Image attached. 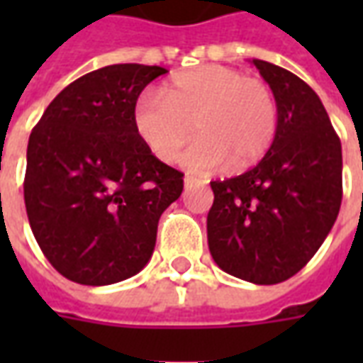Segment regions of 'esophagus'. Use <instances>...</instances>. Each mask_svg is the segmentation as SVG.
I'll return each mask as SVG.
<instances>
[{"label": "esophagus", "mask_w": 363, "mask_h": 363, "mask_svg": "<svg viewBox=\"0 0 363 363\" xmlns=\"http://www.w3.org/2000/svg\"><path fill=\"white\" fill-rule=\"evenodd\" d=\"M198 184H202V182L194 179V177H184V189L186 190L192 189V186H198Z\"/></svg>", "instance_id": "esophagus-1"}]
</instances>
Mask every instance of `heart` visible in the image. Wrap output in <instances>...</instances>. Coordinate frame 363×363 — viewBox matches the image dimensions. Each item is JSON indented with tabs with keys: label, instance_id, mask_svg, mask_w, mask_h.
I'll use <instances>...</instances> for the list:
<instances>
[{
	"label": "heart",
	"instance_id": "heart-1",
	"mask_svg": "<svg viewBox=\"0 0 363 363\" xmlns=\"http://www.w3.org/2000/svg\"><path fill=\"white\" fill-rule=\"evenodd\" d=\"M278 122V101L267 83L218 64L173 75L163 95L143 91L132 108L135 135L163 163L196 132L181 165L198 174L257 165L272 147Z\"/></svg>",
	"mask_w": 363,
	"mask_h": 363
}]
</instances>
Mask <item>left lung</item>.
<instances>
[{
  "instance_id": "obj_1",
  "label": "left lung",
  "mask_w": 363,
  "mask_h": 363,
  "mask_svg": "<svg viewBox=\"0 0 363 363\" xmlns=\"http://www.w3.org/2000/svg\"><path fill=\"white\" fill-rule=\"evenodd\" d=\"M278 101L272 147L247 173L212 181L208 247L223 272L270 286L313 259L342 202V147L317 93L297 75L252 60Z\"/></svg>"
}]
</instances>
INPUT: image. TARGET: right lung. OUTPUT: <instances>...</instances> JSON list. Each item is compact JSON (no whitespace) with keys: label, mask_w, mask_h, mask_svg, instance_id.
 <instances>
[{"label":"right lung","mask_w":363,"mask_h":363,"mask_svg":"<svg viewBox=\"0 0 363 363\" xmlns=\"http://www.w3.org/2000/svg\"><path fill=\"white\" fill-rule=\"evenodd\" d=\"M165 67L114 64L69 83L33 128L25 206L50 264L67 280L108 286L150 262L161 213L182 173L153 157L132 108Z\"/></svg>","instance_id":"obj_1"}]
</instances>
